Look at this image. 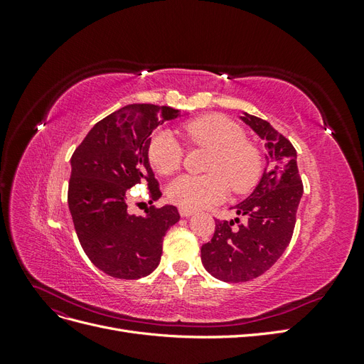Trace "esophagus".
<instances>
[{
	"instance_id": "1",
	"label": "esophagus",
	"mask_w": 364,
	"mask_h": 364,
	"mask_svg": "<svg viewBox=\"0 0 364 364\" xmlns=\"http://www.w3.org/2000/svg\"><path fill=\"white\" fill-rule=\"evenodd\" d=\"M179 214L182 217H191L194 214V209H190V208H183V206H179Z\"/></svg>"
}]
</instances>
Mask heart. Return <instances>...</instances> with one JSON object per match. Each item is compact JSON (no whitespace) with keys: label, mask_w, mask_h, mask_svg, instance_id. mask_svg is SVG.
<instances>
[{"label":"heart","mask_w":364,"mask_h":364,"mask_svg":"<svg viewBox=\"0 0 364 364\" xmlns=\"http://www.w3.org/2000/svg\"><path fill=\"white\" fill-rule=\"evenodd\" d=\"M182 134L193 146L213 150L206 176L183 174L170 182L168 199L179 206L199 209L226 199L230 186L235 193H246L255 186L262 171L258 147L245 139V130L225 115L211 114L196 118L182 127ZM150 165L159 174L168 176L181 167L182 146L170 130H158L149 141Z\"/></svg>","instance_id":"heart-1"}]
</instances>
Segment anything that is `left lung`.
I'll use <instances>...</instances> for the list:
<instances>
[{
	"instance_id": "obj_1",
	"label": "left lung",
	"mask_w": 364,
	"mask_h": 364,
	"mask_svg": "<svg viewBox=\"0 0 364 364\" xmlns=\"http://www.w3.org/2000/svg\"><path fill=\"white\" fill-rule=\"evenodd\" d=\"M240 119L264 141L266 168L252 194L234 206L246 223L215 220L211 241L200 249L203 267L225 282L250 281L279 259L291 240L304 193L291 142L258 117L243 112Z\"/></svg>"
}]
</instances>
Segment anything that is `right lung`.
I'll list each match as a JSON object with an SVG mask.
<instances>
[{"label":"right lung","mask_w":364,"mask_h":364,"mask_svg":"<svg viewBox=\"0 0 364 364\" xmlns=\"http://www.w3.org/2000/svg\"><path fill=\"white\" fill-rule=\"evenodd\" d=\"M182 117L168 106L129 105L87 132L71 156L68 206L85 253L95 267L118 279H138L158 267L162 238L179 222L178 208L151 206L147 215L127 213V190L147 182L161 197L149 162L151 132Z\"/></svg>","instance_id":"add662e5"}]
</instances>
